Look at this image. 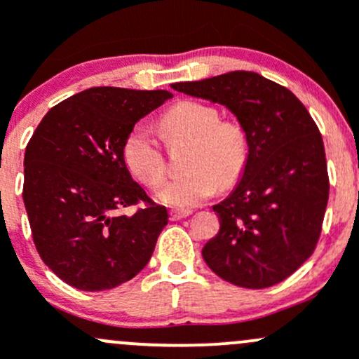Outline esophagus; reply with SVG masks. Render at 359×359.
Returning a JSON list of instances; mask_svg holds the SVG:
<instances>
[{
  "label": "esophagus",
  "mask_w": 359,
  "mask_h": 359,
  "mask_svg": "<svg viewBox=\"0 0 359 359\" xmlns=\"http://www.w3.org/2000/svg\"><path fill=\"white\" fill-rule=\"evenodd\" d=\"M191 213H193V210H179V208L170 210V219L180 220V219H184V217H189Z\"/></svg>",
  "instance_id": "1"
}]
</instances>
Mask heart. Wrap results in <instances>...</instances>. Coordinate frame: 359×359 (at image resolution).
Listing matches in <instances>:
<instances>
[{"label": "heart", "instance_id": "1", "mask_svg": "<svg viewBox=\"0 0 359 359\" xmlns=\"http://www.w3.org/2000/svg\"><path fill=\"white\" fill-rule=\"evenodd\" d=\"M159 133L166 147L186 146V172L158 191V200L170 206H194L217 187L240 180L248 161V135L238 121L220 119L219 111L206 104L184 100L159 119ZM126 168L140 184L156 187L165 179V159L149 130L137 125L123 144Z\"/></svg>", "mask_w": 359, "mask_h": 359}]
</instances>
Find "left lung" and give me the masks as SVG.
Returning a JSON list of instances; mask_svg holds the SVG:
<instances>
[{"instance_id": "8db88e82", "label": "left lung", "mask_w": 359, "mask_h": 359, "mask_svg": "<svg viewBox=\"0 0 359 359\" xmlns=\"http://www.w3.org/2000/svg\"><path fill=\"white\" fill-rule=\"evenodd\" d=\"M172 88L227 107L248 135L241 180L213 206L220 229L203 247L206 266L236 287L281 283L313 255L327 210L330 184L316 123L290 90L252 71Z\"/></svg>"}]
</instances>
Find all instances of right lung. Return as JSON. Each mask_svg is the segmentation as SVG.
Here are the masks:
<instances>
[{"mask_svg": "<svg viewBox=\"0 0 359 359\" xmlns=\"http://www.w3.org/2000/svg\"><path fill=\"white\" fill-rule=\"evenodd\" d=\"M168 99L166 90L88 88L46 112L25 147L22 198L36 250L78 290H109L137 276L168 224L123 159L130 130ZM139 202L133 216L118 213Z\"/></svg>", "mask_w": 359, "mask_h": 359, "instance_id": "add662e5", "label": "right lung"}]
</instances>
